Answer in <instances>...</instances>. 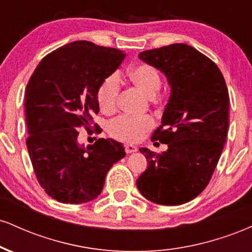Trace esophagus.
<instances>
[{
  "label": "esophagus",
  "mask_w": 252,
  "mask_h": 252,
  "mask_svg": "<svg viewBox=\"0 0 252 252\" xmlns=\"http://www.w3.org/2000/svg\"><path fill=\"white\" fill-rule=\"evenodd\" d=\"M137 152V147L134 144H126V154H131V153Z\"/></svg>",
  "instance_id": "1"
}]
</instances>
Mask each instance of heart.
<instances>
[{
  "instance_id": "1",
  "label": "heart",
  "mask_w": 252,
  "mask_h": 252,
  "mask_svg": "<svg viewBox=\"0 0 252 252\" xmlns=\"http://www.w3.org/2000/svg\"><path fill=\"white\" fill-rule=\"evenodd\" d=\"M129 74L135 85L148 97L155 94L160 89V74L156 68L148 63L135 66L130 70ZM120 90L121 83L117 74H110L100 83L97 91V100L104 114H111L115 111ZM153 126L154 120L152 117H132L123 115L109 124V134L123 142H137Z\"/></svg>"
}]
</instances>
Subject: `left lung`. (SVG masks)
<instances>
[{
	"instance_id": "1",
	"label": "left lung",
	"mask_w": 252,
	"mask_h": 252,
	"mask_svg": "<svg viewBox=\"0 0 252 252\" xmlns=\"http://www.w3.org/2000/svg\"><path fill=\"white\" fill-rule=\"evenodd\" d=\"M138 58L166 76L170 96L152 137L168 149L161 154L140 149L148 167L136 186L155 204H185L206 189L224 148L230 104L226 83L210 58L186 43L141 52Z\"/></svg>"
}]
</instances>
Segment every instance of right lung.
<instances>
[{"label":"right lung","instance_id":"1","mask_svg":"<svg viewBox=\"0 0 252 252\" xmlns=\"http://www.w3.org/2000/svg\"><path fill=\"white\" fill-rule=\"evenodd\" d=\"M124 57L123 51L85 40L70 42L43 58L27 84L26 144L40 186L58 201L96 199L106 173L126 156L122 143L111 138L88 147L78 142V128L89 130L92 115L99 111L100 83Z\"/></svg>","mask_w":252,"mask_h":252}]
</instances>
